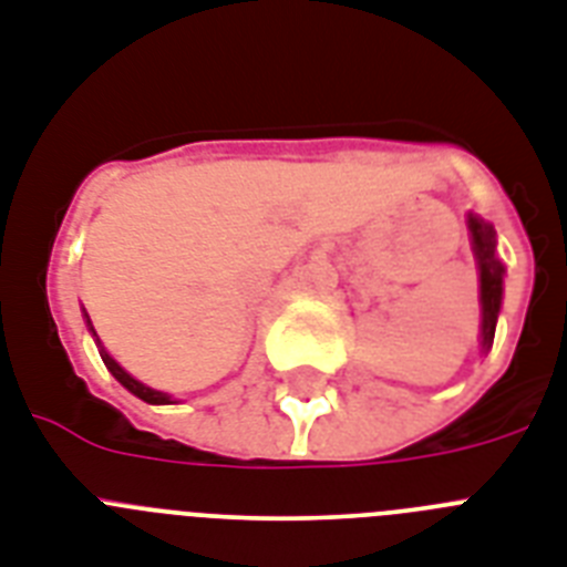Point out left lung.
Segmentation results:
<instances>
[{
	"instance_id": "obj_1",
	"label": "left lung",
	"mask_w": 567,
	"mask_h": 567,
	"mask_svg": "<svg viewBox=\"0 0 567 567\" xmlns=\"http://www.w3.org/2000/svg\"><path fill=\"white\" fill-rule=\"evenodd\" d=\"M468 236L475 250L477 270H481V349L489 352L498 326L501 299H504V265L495 256V229L483 218L468 212Z\"/></svg>"
}]
</instances>
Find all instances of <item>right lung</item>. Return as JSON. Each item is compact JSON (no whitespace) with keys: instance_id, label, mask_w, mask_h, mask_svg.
Segmentation results:
<instances>
[{"instance_id":"1","label":"right lung","mask_w":567,"mask_h":567,"mask_svg":"<svg viewBox=\"0 0 567 567\" xmlns=\"http://www.w3.org/2000/svg\"><path fill=\"white\" fill-rule=\"evenodd\" d=\"M81 311H84V308H81ZM84 320H86V329H90V334H92V338H95V347H99V352H101V361H104V367H107V370L113 372V379H116L124 390H131L133 395H140L142 402H148V404H174L172 395H168V393L151 390L148 384H142V381L133 379L131 372L122 370V367H118V363H116V358L110 355L107 349L101 347L99 334H95V329H92V320H90V315H86V311H84Z\"/></svg>"}]
</instances>
